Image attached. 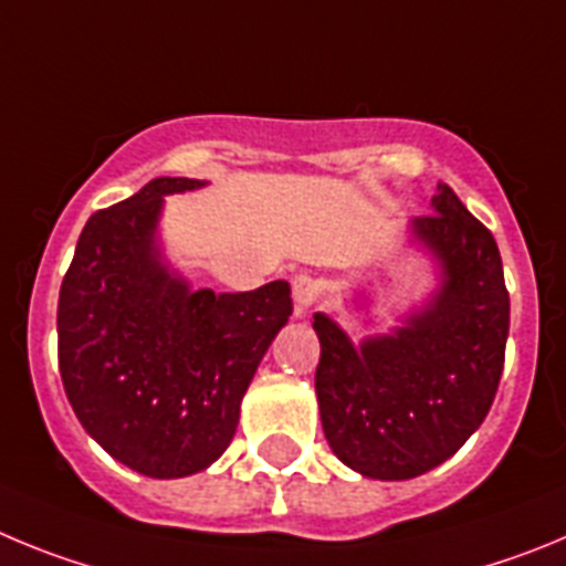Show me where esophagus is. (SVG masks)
Returning a JSON list of instances; mask_svg holds the SVG:
<instances>
[{
    "label": "esophagus",
    "instance_id": "1",
    "mask_svg": "<svg viewBox=\"0 0 566 566\" xmlns=\"http://www.w3.org/2000/svg\"><path fill=\"white\" fill-rule=\"evenodd\" d=\"M290 290H293L295 313L302 315V313H307L310 304L315 302V293H318V282H315L310 273H295L293 282H290Z\"/></svg>",
    "mask_w": 566,
    "mask_h": 566
}]
</instances>
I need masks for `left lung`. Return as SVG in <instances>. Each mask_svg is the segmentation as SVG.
I'll return each mask as SVG.
<instances>
[{
	"label": "left lung",
	"instance_id": "8db88e82",
	"mask_svg": "<svg viewBox=\"0 0 566 566\" xmlns=\"http://www.w3.org/2000/svg\"><path fill=\"white\" fill-rule=\"evenodd\" d=\"M409 242L431 256L437 287L400 327L355 344L338 321L313 313L324 437L344 465L384 482L442 465L480 429L511 327L496 239L446 182L429 217L409 222Z\"/></svg>",
	"mask_w": 566,
	"mask_h": 566
}]
</instances>
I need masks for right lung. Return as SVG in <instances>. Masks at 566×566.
Wrapping results in <instances>:
<instances>
[{"mask_svg": "<svg viewBox=\"0 0 566 566\" xmlns=\"http://www.w3.org/2000/svg\"><path fill=\"white\" fill-rule=\"evenodd\" d=\"M206 186L157 177L86 220L59 293V369L106 454L151 480L206 471L233 440L259 360L293 313L290 284L195 290L163 256V200Z\"/></svg>", "mask_w": 566, "mask_h": 566, "instance_id": "add662e5", "label": "right lung"}]
</instances>
